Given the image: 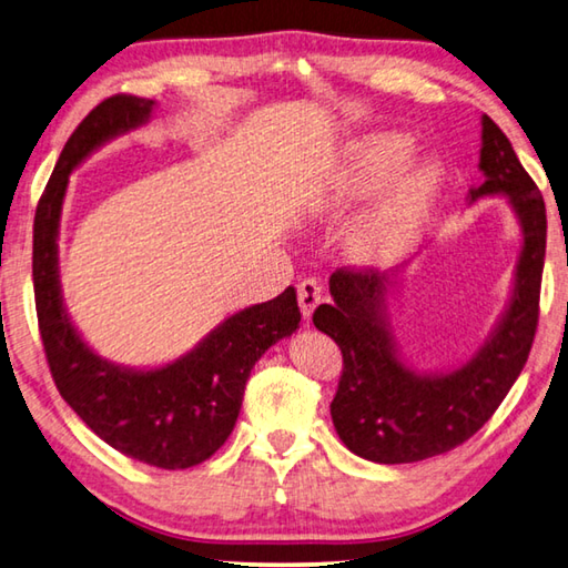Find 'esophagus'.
Wrapping results in <instances>:
<instances>
[{"label":"esophagus","instance_id":"1","mask_svg":"<svg viewBox=\"0 0 568 568\" xmlns=\"http://www.w3.org/2000/svg\"><path fill=\"white\" fill-rule=\"evenodd\" d=\"M298 292V306H302V314L308 321L314 314V308L321 304V284L316 280H302L296 286Z\"/></svg>","mask_w":568,"mask_h":568}]
</instances>
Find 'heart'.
Listing matches in <instances>:
<instances>
[{
	"instance_id": "1",
	"label": "heart",
	"mask_w": 568,
	"mask_h": 568,
	"mask_svg": "<svg viewBox=\"0 0 568 568\" xmlns=\"http://www.w3.org/2000/svg\"><path fill=\"white\" fill-rule=\"evenodd\" d=\"M413 153L415 141L408 133H368L353 143L344 163L318 190L316 207L326 215H346L384 192L348 234V254L361 264H390L420 240L445 170L435 158L405 169Z\"/></svg>"
}]
</instances>
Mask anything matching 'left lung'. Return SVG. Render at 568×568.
I'll use <instances>...</instances> for the list:
<instances>
[{"label":"left lung","mask_w":568,"mask_h":568,"mask_svg":"<svg viewBox=\"0 0 568 568\" xmlns=\"http://www.w3.org/2000/svg\"><path fill=\"white\" fill-rule=\"evenodd\" d=\"M479 170L485 180L469 190V202L507 197L521 227V252L505 314L473 358L445 373L405 366L388 314L398 270H336L328 280L334 304L314 312V326L344 353L331 403L334 427L351 453L371 463H420L463 445L495 415L529 358L539 321L547 210L509 138L489 115H483Z\"/></svg>","instance_id":"8db88e82"}]
</instances>
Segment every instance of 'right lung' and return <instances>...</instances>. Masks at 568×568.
I'll return each mask as SVG.
<instances>
[{"mask_svg": "<svg viewBox=\"0 0 568 568\" xmlns=\"http://www.w3.org/2000/svg\"><path fill=\"white\" fill-rule=\"evenodd\" d=\"M155 101L118 93L83 118L41 195L34 217V276L41 344L61 398L91 430L138 463L187 469L215 455L234 430L254 363L302 321L296 288L242 308L173 363L125 368L101 358L71 324L59 282V224L69 175L103 143L151 121Z\"/></svg>", "mask_w": 568, "mask_h": 568, "instance_id": "right-lung-1", "label": "right lung"}]
</instances>
